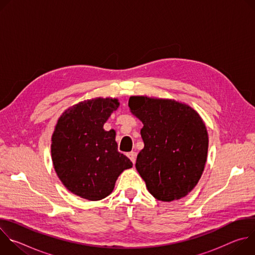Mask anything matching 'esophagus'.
I'll list each match as a JSON object with an SVG mask.
<instances>
[{
  "label": "esophagus",
  "mask_w": 255,
  "mask_h": 255,
  "mask_svg": "<svg viewBox=\"0 0 255 255\" xmlns=\"http://www.w3.org/2000/svg\"><path fill=\"white\" fill-rule=\"evenodd\" d=\"M127 155H128V157H129V159L132 161V163L134 164L135 161H136V155H137L136 152H135V151H131V152H129Z\"/></svg>",
  "instance_id": "esophagus-1"
}]
</instances>
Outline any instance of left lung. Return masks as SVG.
Instances as JSON below:
<instances>
[{
	"mask_svg": "<svg viewBox=\"0 0 255 255\" xmlns=\"http://www.w3.org/2000/svg\"><path fill=\"white\" fill-rule=\"evenodd\" d=\"M128 105L144 125V148L135 166L148 192L164 202L186 197L207 160L209 140L203 120L191 107L171 100L131 97Z\"/></svg>",
	"mask_w": 255,
	"mask_h": 255,
	"instance_id": "left-lung-1",
	"label": "left lung"
}]
</instances>
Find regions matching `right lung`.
<instances>
[{
	"label": "right lung",
	"instance_id": "add662e5",
	"mask_svg": "<svg viewBox=\"0 0 255 255\" xmlns=\"http://www.w3.org/2000/svg\"><path fill=\"white\" fill-rule=\"evenodd\" d=\"M118 106V100L109 98L81 102L62 114L52 135L54 169L65 188L84 199L106 198L120 173L132 167L118 151L115 131L103 129Z\"/></svg>",
	"mask_w": 255,
	"mask_h": 255
}]
</instances>
